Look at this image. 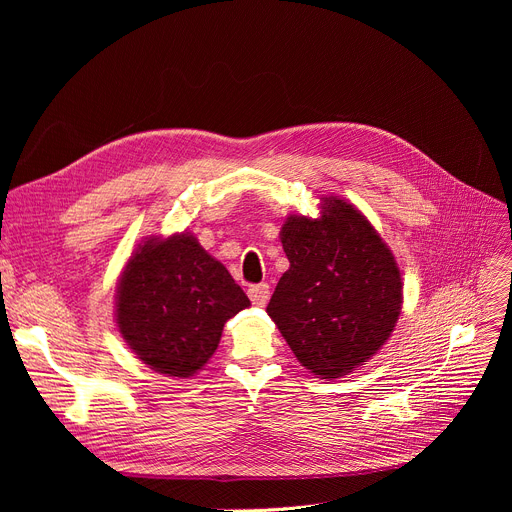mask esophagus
I'll list each match as a JSON object with an SVG mask.
<instances>
[{
    "mask_svg": "<svg viewBox=\"0 0 512 512\" xmlns=\"http://www.w3.org/2000/svg\"><path fill=\"white\" fill-rule=\"evenodd\" d=\"M249 299L257 307H265L267 301H270V286L267 284H255L249 288Z\"/></svg>",
    "mask_w": 512,
    "mask_h": 512,
    "instance_id": "34e87169",
    "label": "esophagus"
}]
</instances>
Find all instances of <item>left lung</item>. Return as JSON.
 I'll use <instances>...</instances> for the list:
<instances>
[{"instance_id":"left-lung-1","label":"left lung","mask_w":512,"mask_h":512,"mask_svg":"<svg viewBox=\"0 0 512 512\" xmlns=\"http://www.w3.org/2000/svg\"><path fill=\"white\" fill-rule=\"evenodd\" d=\"M290 267L267 315L294 357L321 380L348 375L392 336L402 309L398 263L365 215L321 197L319 218L290 215L282 232Z\"/></svg>"}]
</instances>
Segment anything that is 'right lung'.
<instances>
[{"label": "right lung", "instance_id": "right-lung-1", "mask_svg": "<svg viewBox=\"0 0 512 512\" xmlns=\"http://www.w3.org/2000/svg\"><path fill=\"white\" fill-rule=\"evenodd\" d=\"M251 301L191 232L147 238L124 267L116 324L153 371L186 380L215 353L224 324Z\"/></svg>", "mask_w": 512, "mask_h": 512}]
</instances>
